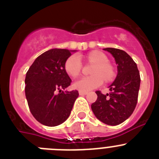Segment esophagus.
<instances>
[{
    "mask_svg": "<svg viewBox=\"0 0 159 159\" xmlns=\"http://www.w3.org/2000/svg\"><path fill=\"white\" fill-rule=\"evenodd\" d=\"M79 94H80V95H85L88 94V92H83V91H80L79 92Z\"/></svg>",
    "mask_w": 159,
    "mask_h": 159,
    "instance_id": "34e87169",
    "label": "esophagus"
}]
</instances>
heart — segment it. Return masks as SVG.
<instances>
[{
    "instance_id": "1",
    "label": "heart",
    "mask_w": 159,
    "mask_h": 159,
    "mask_svg": "<svg viewBox=\"0 0 159 159\" xmlns=\"http://www.w3.org/2000/svg\"><path fill=\"white\" fill-rule=\"evenodd\" d=\"M88 60L96 64L92 70V75L83 76L74 83V88L83 92H88L97 88L102 84V77L106 81L111 80L115 75L113 67L109 64V60L104 53L92 52L88 55ZM82 60L78 55H72L64 64L66 72L71 77H76L82 70Z\"/></svg>"
}]
</instances>
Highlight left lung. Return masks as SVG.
Masks as SVG:
<instances>
[{
  "mask_svg": "<svg viewBox=\"0 0 159 159\" xmlns=\"http://www.w3.org/2000/svg\"><path fill=\"white\" fill-rule=\"evenodd\" d=\"M117 64L118 74L111 84V92L107 95L97 91V99L92 110L99 120L105 124L116 126L128 119L134 111L140 87V75L136 63L126 52L107 48Z\"/></svg>",
  "mask_w": 159,
  "mask_h": 159,
  "instance_id": "1",
  "label": "left lung"
}]
</instances>
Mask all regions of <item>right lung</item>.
Returning a JSON list of instances; mask_svg holds the SVG:
<instances>
[{"label":"right lung","mask_w":159,"mask_h":159,"mask_svg":"<svg viewBox=\"0 0 159 159\" xmlns=\"http://www.w3.org/2000/svg\"><path fill=\"white\" fill-rule=\"evenodd\" d=\"M67 49L53 48L37 57L25 77V96L35 119L48 127H56L69 117L75 99L76 90H64L71 83L64 68L71 56Z\"/></svg>","instance_id":"right-lung-1"}]
</instances>
